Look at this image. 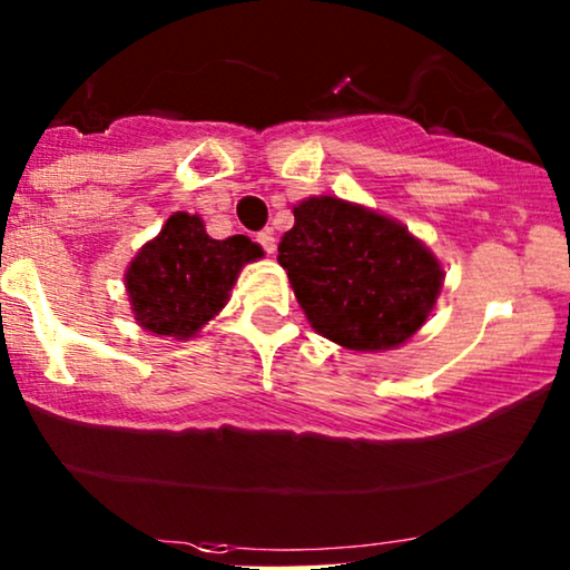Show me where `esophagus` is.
<instances>
[{
  "label": "esophagus",
  "mask_w": 570,
  "mask_h": 570,
  "mask_svg": "<svg viewBox=\"0 0 570 570\" xmlns=\"http://www.w3.org/2000/svg\"><path fill=\"white\" fill-rule=\"evenodd\" d=\"M256 240H258V245H262V248H264L266 253H274V248H277V240H274V232H272V229L258 232Z\"/></svg>",
  "instance_id": "1"
}]
</instances>
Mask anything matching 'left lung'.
I'll return each instance as SVG.
<instances>
[{
	"mask_svg": "<svg viewBox=\"0 0 570 570\" xmlns=\"http://www.w3.org/2000/svg\"><path fill=\"white\" fill-rule=\"evenodd\" d=\"M293 216L277 262L322 338L389 351L425 325L444 269L402 222L333 195L301 200Z\"/></svg>",
	"mask_w": 570,
	"mask_h": 570,
	"instance_id": "1",
	"label": "left lung"
}]
</instances>
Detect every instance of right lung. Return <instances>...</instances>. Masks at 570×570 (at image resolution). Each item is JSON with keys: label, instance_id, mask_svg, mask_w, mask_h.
<instances>
[{"label": "right lung", "instance_id": "add662e5", "mask_svg": "<svg viewBox=\"0 0 570 570\" xmlns=\"http://www.w3.org/2000/svg\"><path fill=\"white\" fill-rule=\"evenodd\" d=\"M262 256L245 235L214 240L198 214L177 210L124 274L131 314L150 333L193 338L227 304L243 266Z\"/></svg>", "mask_w": 570, "mask_h": 570}]
</instances>
